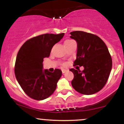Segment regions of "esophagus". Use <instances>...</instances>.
<instances>
[{
  "label": "esophagus",
  "instance_id": "34e87169",
  "mask_svg": "<svg viewBox=\"0 0 124 124\" xmlns=\"http://www.w3.org/2000/svg\"><path fill=\"white\" fill-rule=\"evenodd\" d=\"M67 71V70L66 69H62V73H65V72H66Z\"/></svg>",
  "mask_w": 124,
  "mask_h": 124
}]
</instances>
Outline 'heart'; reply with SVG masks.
Instances as JSON below:
<instances>
[{
    "label": "heart",
    "mask_w": 124,
    "mask_h": 124,
    "mask_svg": "<svg viewBox=\"0 0 124 124\" xmlns=\"http://www.w3.org/2000/svg\"><path fill=\"white\" fill-rule=\"evenodd\" d=\"M72 40H70V39H67V40H66L65 41V44H66V43H67V42H70V41H72Z\"/></svg>",
    "instance_id": "heart-1"
}]
</instances>
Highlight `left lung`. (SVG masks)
<instances>
[{
    "instance_id": "8db88e82",
    "label": "left lung",
    "mask_w": 124,
    "mask_h": 124,
    "mask_svg": "<svg viewBox=\"0 0 124 124\" xmlns=\"http://www.w3.org/2000/svg\"><path fill=\"white\" fill-rule=\"evenodd\" d=\"M70 38L78 43L77 58L73 65L84 70L70 69L74 78L72 86L78 92L91 95L106 85L112 69V59L104 41L97 35L81 31L70 32Z\"/></svg>"
}]
</instances>
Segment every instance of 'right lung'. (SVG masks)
Wrapping results in <instances>:
<instances>
[{"label":"right lung","mask_w":124,"mask_h":124,"mask_svg":"<svg viewBox=\"0 0 124 124\" xmlns=\"http://www.w3.org/2000/svg\"><path fill=\"white\" fill-rule=\"evenodd\" d=\"M65 34H45L28 39L18 51L15 73L24 93L36 100H42L52 95L62 76L60 69L54 72L43 70L44 58H48L55 44Z\"/></svg>","instance_id":"obj_1"}]
</instances>
